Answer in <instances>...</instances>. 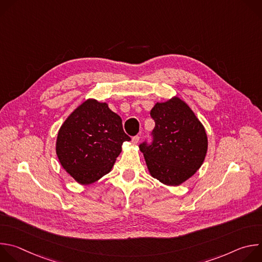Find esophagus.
Returning <instances> with one entry per match:
<instances>
[{
	"label": "esophagus",
	"mask_w": 262,
	"mask_h": 262,
	"mask_svg": "<svg viewBox=\"0 0 262 262\" xmlns=\"http://www.w3.org/2000/svg\"><path fill=\"white\" fill-rule=\"evenodd\" d=\"M139 141H140V137L139 136H135V137H133V139H132V142H133V144H138L139 143Z\"/></svg>",
	"instance_id": "1"
}]
</instances>
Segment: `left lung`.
<instances>
[{
  "instance_id": "1",
  "label": "left lung",
  "mask_w": 262,
  "mask_h": 262,
  "mask_svg": "<svg viewBox=\"0 0 262 262\" xmlns=\"http://www.w3.org/2000/svg\"><path fill=\"white\" fill-rule=\"evenodd\" d=\"M156 122L154 143L140 145L147 169L166 185H180L202 166L208 148L203 124L178 96L157 102L150 111Z\"/></svg>"
}]
</instances>
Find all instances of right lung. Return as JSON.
<instances>
[{"mask_svg": "<svg viewBox=\"0 0 262 262\" xmlns=\"http://www.w3.org/2000/svg\"><path fill=\"white\" fill-rule=\"evenodd\" d=\"M125 141L130 138L123 132L121 117L106 102L88 98L61 125L56 154L64 170L87 185L111 172Z\"/></svg>", "mask_w": 262, "mask_h": 262, "instance_id": "add662e5", "label": "right lung"}]
</instances>
